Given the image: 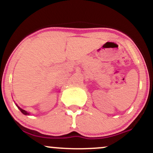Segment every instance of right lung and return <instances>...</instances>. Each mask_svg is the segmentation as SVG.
Instances as JSON below:
<instances>
[{
    "instance_id": "1",
    "label": "right lung",
    "mask_w": 153,
    "mask_h": 153,
    "mask_svg": "<svg viewBox=\"0 0 153 153\" xmlns=\"http://www.w3.org/2000/svg\"><path fill=\"white\" fill-rule=\"evenodd\" d=\"M16 106L18 107V108H19V109L21 111H22V114H25V115H29V114L28 113L27 111H26L25 110H24V109H22V108H21L20 107H19V106H18V105H16Z\"/></svg>"
}]
</instances>
